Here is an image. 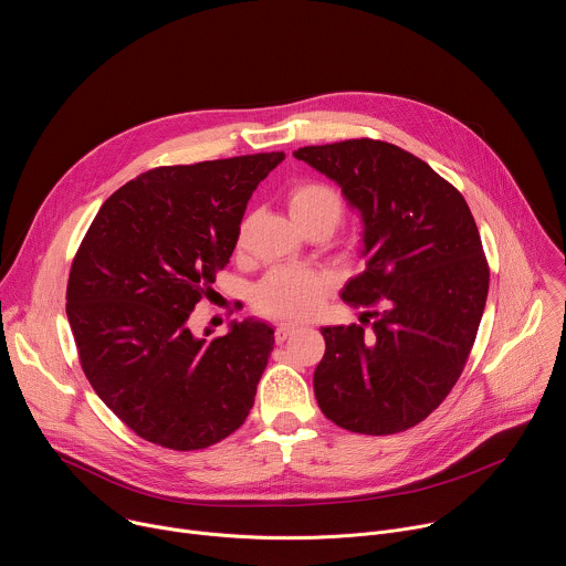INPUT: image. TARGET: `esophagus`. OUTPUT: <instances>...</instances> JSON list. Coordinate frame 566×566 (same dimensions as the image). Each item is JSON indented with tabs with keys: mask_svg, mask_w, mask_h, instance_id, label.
Segmentation results:
<instances>
[{
	"mask_svg": "<svg viewBox=\"0 0 566 566\" xmlns=\"http://www.w3.org/2000/svg\"><path fill=\"white\" fill-rule=\"evenodd\" d=\"M297 332L295 325H291V322H282V325L275 327V340L277 343H284L289 336H293Z\"/></svg>",
	"mask_w": 566,
	"mask_h": 566,
	"instance_id": "34e87169",
	"label": "esophagus"
}]
</instances>
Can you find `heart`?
<instances>
[{"label": "heart", "instance_id": "obj_1", "mask_svg": "<svg viewBox=\"0 0 566 566\" xmlns=\"http://www.w3.org/2000/svg\"><path fill=\"white\" fill-rule=\"evenodd\" d=\"M286 208L297 228L327 226L329 232L343 217V201L334 188L319 181H300L286 195ZM249 232V219L241 221L237 241L244 244ZM329 280L319 273L304 269H275L253 291V304L260 313L280 319L311 317L325 295L329 293Z\"/></svg>", "mask_w": 566, "mask_h": 566}]
</instances>
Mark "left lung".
Here are the masks:
<instances>
[{
  "mask_svg": "<svg viewBox=\"0 0 566 566\" xmlns=\"http://www.w3.org/2000/svg\"><path fill=\"white\" fill-rule=\"evenodd\" d=\"M332 179L360 219L365 271L343 300L363 325L322 327L313 371L327 419L360 434H396L432 415L454 387L489 295V264L465 199L426 160L356 138L293 151Z\"/></svg>",
  "mask_w": 566,
  "mask_h": 566,
  "instance_id": "1",
  "label": "left lung"
}]
</instances>
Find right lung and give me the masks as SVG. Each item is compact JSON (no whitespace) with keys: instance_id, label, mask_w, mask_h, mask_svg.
I'll list each match as a JSON object with an SVG mask.
<instances>
[{"instance_id":"obj_1","label":"right lung","mask_w":566,"mask_h":566,"mask_svg":"<svg viewBox=\"0 0 566 566\" xmlns=\"http://www.w3.org/2000/svg\"><path fill=\"white\" fill-rule=\"evenodd\" d=\"M282 160L284 151H269L138 175L103 203L80 244L66 286L80 365L145 441L208 448L253 408L273 327L232 319L208 340L188 319L230 262L249 199Z\"/></svg>"}]
</instances>
